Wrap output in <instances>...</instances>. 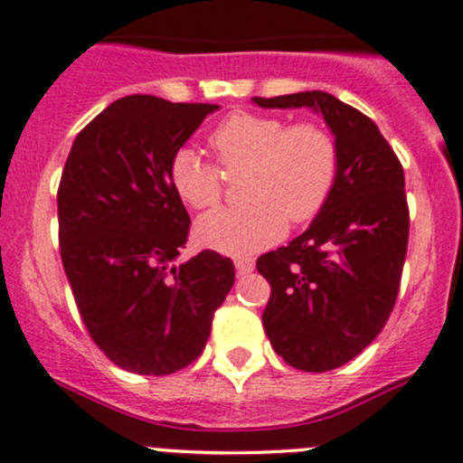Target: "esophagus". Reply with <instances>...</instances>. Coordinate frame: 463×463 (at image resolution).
Segmentation results:
<instances>
[{
    "label": "esophagus",
    "mask_w": 463,
    "mask_h": 463,
    "mask_svg": "<svg viewBox=\"0 0 463 463\" xmlns=\"http://www.w3.org/2000/svg\"><path fill=\"white\" fill-rule=\"evenodd\" d=\"M233 265H236L238 276H247V273L253 271L256 262H253L251 258H236V260H233Z\"/></svg>",
    "instance_id": "obj_1"
}]
</instances>
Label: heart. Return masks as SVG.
I'll return each mask as SVG.
<instances>
[{"instance_id": "heart-1", "label": "heart", "mask_w": 463, "mask_h": 463, "mask_svg": "<svg viewBox=\"0 0 463 463\" xmlns=\"http://www.w3.org/2000/svg\"><path fill=\"white\" fill-rule=\"evenodd\" d=\"M225 172L250 170L242 183L245 207H225L196 222L201 245L230 256L267 250L296 225L309 222L329 201L337 178V146L329 130L265 112H232L210 134ZM170 183L185 205L210 210L222 196L221 170L192 147H178Z\"/></svg>"}]
</instances>
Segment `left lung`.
I'll list each match as a JSON object with an SVG mask.
<instances>
[{
	"mask_svg": "<svg viewBox=\"0 0 463 463\" xmlns=\"http://www.w3.org/2000/svg\"><path fill=\"white\" fill-rule=\"evenodd\" d=\"M251 101L311 108L335 137L337 178L326 205L256 267L271 287L262 325L273 351L293 369H337L375 340L395 307L409 245L404 170L375 123L329 92Z\"/></svg>",
	"mask_w": 463,
	"mask_h": 463,
	"instance_id": "1",
	"label": "left lung"
}]
</instances>
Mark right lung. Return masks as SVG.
Instances as JSON below:
<instances>
[{"instance_id": "add662e5", "label": "right lung", "mask_w": 463, "mask_h": 463, "mask_svg": "<svg viewBox=\"0 0 463 463\" xmlns=\"http://www.w3.org/2000/svg\"><path fill=\"white\" fill-rule=\"evenodd\" d=\"M213 110L118 99L77 134L59 183L61 262L83 325L114 364L138 375L192 364L233 285V262L216 251L176 262L190 213L170 161Z\"/></svg>"}]
</instances>
